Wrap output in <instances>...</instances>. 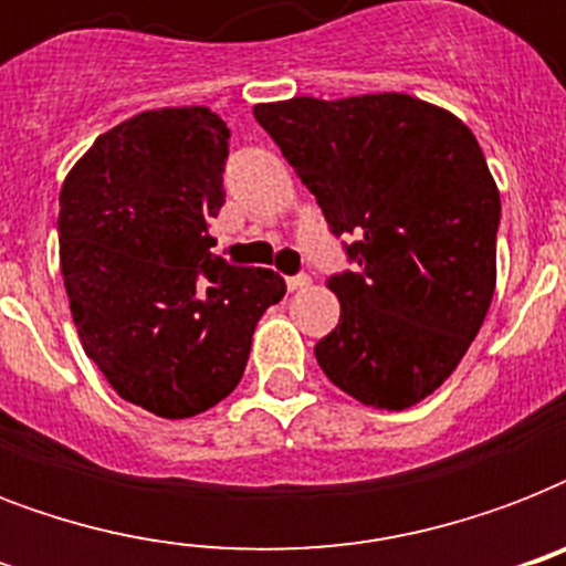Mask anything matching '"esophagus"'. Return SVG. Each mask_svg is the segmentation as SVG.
<instances>
[{
  "label": "esophagus",
  "instance_id": "esophagus-1",
  "mask_svg": "<svg viewBox=\"0 0 566 566\" xmlns=\"http://www.w3.org/2000/svg\"><path fill=\"white\" fill-rule=\"evenodd\" d=\"M308 284H311V275H305V273L291 275V279H287V291H291V293L305 291V287H308Z\"/></svg>",
  "mask_w": 566,
  "mask_h": 566
}]
</instances>
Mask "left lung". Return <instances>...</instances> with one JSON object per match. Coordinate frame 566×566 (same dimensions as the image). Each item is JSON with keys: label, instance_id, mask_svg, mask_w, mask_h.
<instances>
[{"label": "left lung", "instance_id": "obj_1", "mask_svg": "<svg viewBox=\"0 0 566 566\" xmlns=\"http://www.w3.org/2000/svg\"><path fill=\"white\" fill-rule=\"evenodd\" d=\"M317 196L358 273L317 364L344 394L405 411L447 381L479 335L496 287L500 190L479 140L447 108L408 93L293 96L252 108Z\"/></svg>", "mask_w": 566, "mask_h": 566}]
</instances>
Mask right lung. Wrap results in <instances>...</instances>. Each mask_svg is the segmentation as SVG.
<instances>
[{"mask_svg": "<svg viewBox=\"0 0 566 566\" xmlns=\"http://www.w3.org/2000/svg\"><path fill=\"white\" fill-rule=\"evenodd\" d=\"M229 128L205 105L140 111L61 188V273L87 358L126 402L188 420L238 387L273 270L211 255Z\"/></svg>", "mask_w": 566, "mask_h": 566, "instance_id": "1", "label": "right lung"}]
</instances>
